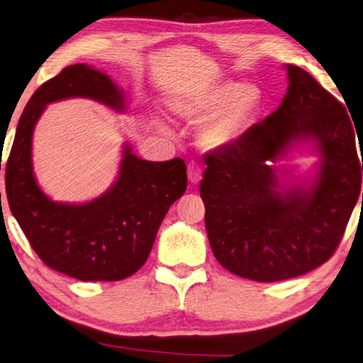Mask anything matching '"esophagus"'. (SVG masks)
<instances>
[{"label":"esophagus","mask_w":363,"mask_h":363,"mask_svg":"<svg viewBox=\"0 0 363 363\" xmlns=\"http://www.w3.org/2000/svg\"><path fill=\"white\" fill-rule=\"evenodd\" d=\"M187 176H189V181L191 184L200 182L201 181V176H203V169L200 167V163L190 162L189 163V168H187Z\"/></svg>","instance_id":"obj_1"}]
</instances>
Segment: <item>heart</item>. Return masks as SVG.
<instances>
[{
  "instance_id": "obj_1",
  "label": "heart",
  "mask_w": 363,
  "mask_h": 363,
  "mask_svg": "<svg viewBox=\"0 0 363 363\" xmlns=\"http://www.w3.org/2000/svg\"><path fill=\"white\" fill-rule=\"evenodd\" d=\"M264 92L257 84L223 82L203 96L177 106L179 115L189 123H206L198 141L203 149L217 151L233 145L250 129L264 108Z\"/></svg>"
}]
</instances>
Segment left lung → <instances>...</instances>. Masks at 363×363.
<instances>
[{
    "instance_id": "left-lung-1",
    "label": "left lung",
    "mask_w": 363,
    "mask_h": 363,
    "mask_svg": "<svg viewBox=\"0 0 363 363\" xmlns=\"http://www.w3.org/2000/svg\"><path fill=\"white\" fill-rule=\"evenodd\" d=\"M286 70L281 105L233 145L206 155L200 184L214 257L230 272L261 283L324 264L343 238L362 186L363 155L360 162L345 105L307 70L293 64ZM305 139H313L322 154L314 186L279 192L272 162Z\"/></svg>"
}]
</instances>
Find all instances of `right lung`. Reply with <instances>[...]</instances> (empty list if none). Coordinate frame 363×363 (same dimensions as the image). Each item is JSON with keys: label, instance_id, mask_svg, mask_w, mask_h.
Wrapping results in <instances>:
<instances>
[{"label": "right lung", "instance_id": "obj_1", "mask_svg": "<svg viewBox=\"0 0 363 363\" xmlns=\"http://www.w3.org/2000/svg\"><path fill=\"white\" fill-rule=\"evenodd\" d=\"M88 97L124 108V94L108 75L74 64L50 78L21 113L6 162V195L28 242L44 264L82 281H118L145 264L159 226L187 189L182 159L141 160L124 147L118 181L84 204L55 203L35 182L31 162L34 125L52 104ZM1 169V160H0Z\"/></svg>", "mask_w": 363, "mask_h": 363}]
</instances>
